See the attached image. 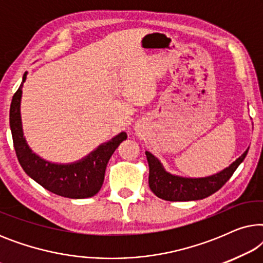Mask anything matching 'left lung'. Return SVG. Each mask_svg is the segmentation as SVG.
I'll return each mask as SVG.
<instances>
[{
  "instance_id": "1",
  "label": "left lung",
  "mask_w": 263,
  "mask_h": 263,
  "mask_svg": "<svg viewBox=\"0 0 263 263\" xmlns=\"http://www.w3.org/2000/svg\"><path fill=\"white\" fill-rule=\"evenodd\" d=\"M248 153V149L229 167L213 176L202 178H185L168 174L163 165L152 153L146 151L149 166L148 184L152 192L160 199L166 201H193L201 200L218 192L231 178L233 172L239 166Z\"/></svg>"
}]
</instances>
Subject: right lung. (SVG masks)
Returning a JSON list of instances; mask_svg holds the SVG:
<instances>
[{
    "instance_id": "obj_1",
    "label": "right lung",
    "mask_w": 263,
    "mask_h": 263,
    "mask_svg": "<svg viewBox=\"0 0 263 263\" xmlns=\"http://www.w3.org/2000/svg\"><path fill=\"white\" fill-rule=\"evenodd\" d=\"M25 71L20 87L14 93L9 111V124L17 160L24 171L38 184L56 195L69 199H86L96 195L102 188L105 168L118 145L127 139L122 132L87 157L73 164H53L32 152L24 138L20 116V100L23 84L26 80Z\"/></svg>"
}]
</instances>
